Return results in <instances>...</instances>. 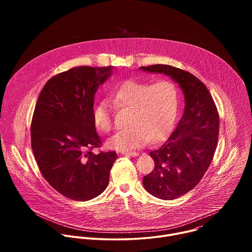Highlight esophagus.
Masks as SVG:
<instances>
[{
    "instance_id": "1",
    "label": "esophagus",
    "mask_w": 252,
    "mask_h": 252,
    "mask_svg": "<svg viewBox=\"0 0 252 252\" xmlns=\"http://www.w3.org/2000/svg\"><path fill=\"white\" fill-rule=\"evenodd\" d=\"M123 155H124V156H131V157H136V156H138V154L135 153V152H127V153H124Z\"/></svg>"
}]
</instances>
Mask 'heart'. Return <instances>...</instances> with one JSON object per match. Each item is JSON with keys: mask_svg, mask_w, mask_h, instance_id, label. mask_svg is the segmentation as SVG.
I'll list each match as a JSON object with an SVG mask.
<instances>
[{"mask_svg": "<svg viewBox=\"0 0 252 252\" xmlns=\"http://www.w3.org/2000/svg\"><path fill=\"white\" fill-rule=\"evenodd\" d=\"M110 101L118 109H129L128 129L116 134L106 146L110 150L126 152L162 139L168 132L176 113L177 91L166 79L154 83L128 80L114 90ZM95 128L110 133L114 128L110 105L97 103L93 112Z\"/></svg>", "mask_w": 252, "mask_h": 252, "instance_id": "b5f03b06", "label": "heart"}]
</instances>
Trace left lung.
I'll list each match as a JSON object with an SVG mask.
<instances>
[{
	"label": "left lung",
	"instance_id": "8db88e82",
	"mask_svg": "<svg viewBox=\"0 0 252 252\" xmlns=\"http://www.w3.org/2000/svg\"><path fill=\"white\" fill-rule=\"evenodd\" d=\"M140 69L171 77L185 94L184 115L163 145L150 153L155 169L142 179L151 194L175 199L195 188L211 163L219 140V112L206 86L189 71L167 64Z\"/></svg>",
	"mask_w": 252,
	"mask_h": 252
}]
</instances>
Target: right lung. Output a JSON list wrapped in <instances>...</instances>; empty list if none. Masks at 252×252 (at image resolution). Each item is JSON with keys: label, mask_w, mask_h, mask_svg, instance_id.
<instances>
[{"label": "right lung", "mask_w": 252, "mask_h": 252, "mask_svg": "<svg viewBox=\"0 0 252 252\" xmlns=\"http://www.w3.org/2000/svg\"><path fill=\"white\" fill-rule=\"evenodd\" d=\"M112 66H76L44 86L31 124L32 150L46 181L63 196L86 201L109 185L115 152H100L93 122L94 98Z\"/></svg>", "instance_id": "right-lung-1"}]
</instances>
